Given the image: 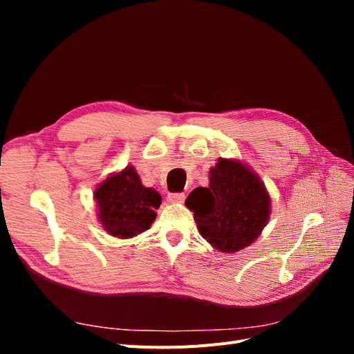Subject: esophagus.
<instances>
[{
  "label": "esophagus",
  "mask_w": 354,
  "mask_h": 354,
  "mask_svg": "<svg viewBox=\"0 0 354 354\" xmlns=\"http://www.w3.org/2000/svg\"><path fill=\"white\" fill-rule=\"evenodd\" d=\"M167 198H168L169 202L176 203V202H183L185 198H186V195H185V194H169Z\"/></svg>",
  "instance_id": "34e87169"
}]
</instances>
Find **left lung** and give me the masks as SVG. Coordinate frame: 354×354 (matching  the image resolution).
I'll return each instance as SVG.
<instances>
[{"label":"left lung","instance_id":"obj_1","mask_svg":"<svg viewBox=\"0 0 354 354\" xmlns=\"http://www.w3.org/2000/svg\"><path fill=\"white\" fill-rule=\"evenodd\" d=\"M203 239L223 252H238L260 236L269 220L270 196L261 180L239 160L220 158L211 168L209 187L186 199Z\"/></svg>","mask_w":354,"mask_h":354}]
</instances>
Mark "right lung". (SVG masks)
<instances>
[{"mask_svg": "<svg viewBox=\"0 0 354 354\" xmlns=\"http://www.w3.org/2000/svg\"><path fill=\"white\" fill-rule=\"evenodd\" d=\"M94 199L103 229L116 238H133L151 227L162 198L155 189L142 186L136 169L127 167L106 178Z\"/></svg>", "mask_w": 354, "mask_h": 354, "instance_id": "obj_1", "label": "right lung"}]
</instances>
